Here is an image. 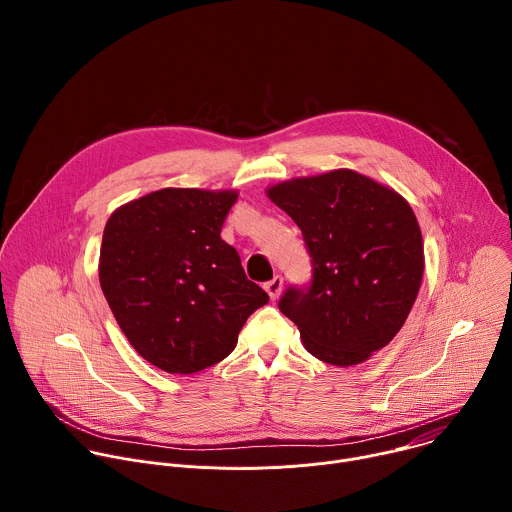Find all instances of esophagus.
Returning <instances> with one entry per match:
<instances>
[{
    "label": "esophagus",
    "instance_id": "34e87169",
    "mask_svg": "<svg viewBox=\"0 0 512 512\" xmlns=\"http://www.w3.org/2000/svg\"><path fill=\"white\" fill-rule=\"evenodd\" d=\"M265 291H267V296L271 298V300H277L279 296H281V289H283V279L279 277V275H275L271 281H267L265 285Z\"/></svg>",
    "mask_w": 512,
    "mask_h": 512
}]
</instances>
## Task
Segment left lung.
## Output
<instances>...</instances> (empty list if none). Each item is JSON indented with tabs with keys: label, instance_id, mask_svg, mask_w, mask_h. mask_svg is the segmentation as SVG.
I'll use <instances>...</instances> for the list:
<instances>
[{
	"label": "left lung",
	"instance_id": "8db88e82",
	"mask_svg": "<svg viewBox=\"0 0 512 512\" xmlns=\"http://www.w3.org/2000/svg\"><path fill=\"white\" fill-rule=\"evenodd\" d=\"M300 227L312 257L308 289L289 287L279 310L306 350L352 367L405 324L423 277V239L409 202L393 188L340 168L265 190Z\"/></svg>",
	"mask_w": 512,
	"mask_h": 512
}]
</instances>
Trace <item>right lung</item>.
<instances>
[{
	"mask_svg": "<svg viewBox=\"0 0 512 512\" xmlns=\"http://www.w3.org/2000/svg\"><path fill=\"white\" fill-rule=\"evenodd\" d=\"M237 190L162 188L121 204L105 225L99 281L129 344L170 375L227 358L269 302L221 239Z\"/></svg>",
	"mask_w": 512,
	"mask_h": 512,
	"instance_id": "1",
	"label": "right lung"
}]
</instances>
